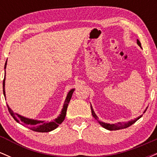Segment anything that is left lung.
Wrapping results in <instances>:
<instances>
[{
  "instance_id": "obj_1",
  "label": "left lung",
  "mask_w": 157,
  "mask_h": 157,
  "mask_svg": "<svg viewBox=\"0 0 157 157\" xmlns=\"http://www.w3.org/2000/svg\"><path fill=\"white\" fill-rule=\"evenodd\" d=\"M137 44L140 46V47H142L141 44H140V40H137ZM91 113H92L93 117H94L95 120H97V121L99 122V123H100V125L102 126V127L105 128V129H108V130H109V131H116V130H120V129H122V128H126L129 127V126L133 125L134 122H136V120H139V119H140L142 117V116H140V117H139L138 118L135 119V120H131V121H128V122H119V123H117V124H108V123H105V122H100V120H99L98 117H97V115L95 114L94 111L92 107H91ZM146 110L145 111V112L146 111Z\"/></svg>"
}]
</instances>
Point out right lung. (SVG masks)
<instances>
[{
  "mask_svg": "<svg viewBox=\"0 0 157 157\" xmlns=\"http://www.w3.org/2000/svg\"><path fill=\"white\" fill-rule=\"evenodd\" d=\"M6 62L5 63L4 68L6 69ZM5 77L3 79V94H4L5 97ZM75 91V89H71V91H69L67 97H66V100H65L63 108L62 111H61V113L60 116L58 117L57 119H55L53 122H46L44 121H38V120H31V119H28L24 117L21 116L18 113H14L12 110L10 109V108L7 105L8 107L9 112L10 113V114L12 115V117L14 118V120H15L16 122H17L18 123L21 124V125L23 126H26V127L28 128L31 129V130L34 131H37V132H49V131L55 130V128H57L58 127L59 125L63 122L64 120L65 117H66V111H67L68 105L69 103L70 100H71V96H72V94Z\"/></svg>",
  "mask_w": 157,
  "mask_h": 157,
  "instance_id": "obj_1",
  "label": "right lung"
}]
</instances>
